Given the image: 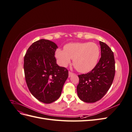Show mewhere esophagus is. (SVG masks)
I'll return each mask as SVG.
<instances>
[{
	"label": "esophagus",
	"instance_id": "1",
	"mask_svg": "<svg viewBox=\"0 0 132 132\" xmlns=\"http://www.w3.org/2000/svg\"><path fill=\"white\" fill-rule=\"evenodd\" d=\"M74 75V73H73L72 72H71V71H69V77H71V76H73Z\"/></svg>",
	"mask_w": 132,
	"mask_h": 132
}]
</instances>
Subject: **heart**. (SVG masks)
I'll return each mask as SVG.
<instances>
[{
  "label": "heart",
  "instance_id": "obj_1",
  "mask_svg": "<svg viewBox=\"0 0 132 132\" xmlns=\"http://www.w3.org/2000/svg\"><path fill=\"white\" fill-rule=\"evenodd\" d=\"M100 55V49L93 42L69 43L64 47V51L58 49L55 57L60 64L67 66L73 58V65L78 71L87 73L96 65Z\"/></svg>",
  "mask_w": 132,
  "mask_h": 132
}]
</instances>
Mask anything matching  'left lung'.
Returning a JSON list of instances; mask_svg holds the SVG:
<instances>
[{
	"label": "left lung",
	"mask_w": 132,
	"mask_h": 132,
	"mask_svg": "<svg viewBox=\"0 0 132 132\" xmlns=\"http://www.w3.org/2000/svg\"><path fill=\"white\" fill-rule=\"evenodd\" d=\"M100 45L101 57L96 65L87 74L78 75V97L87 103L101 99L110 88L115 75L113 52L105 43L100 41Z\"/></svg>",
	"instance_id": "1"
}]
</instances>
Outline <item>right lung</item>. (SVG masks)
Wrapping results in <instances>:
<instances>
[{
  "label": "right lung",
  "mask_w": 132,
  "mask_h": 132,
  "mask_svg": "<svg viewBox=\"0 0 132 132\" xmlns=\"http://www.w3.org/2000/svg\"><path fill=\"white\" fill-rule=\"evenodd\" d=\"M57 48L53 42L41 39L32 44L24 57L28 88L35 98L45 103H51L60 97L68 77V70L56 63Z\"/></svg>",
  "instance_id": "add662e5"
}]
</instances>
